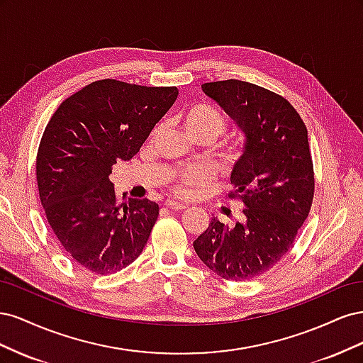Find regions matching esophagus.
Segmentation results:
<instances>
[{
	"mask_svg": "<svg viewBox=\"0 0 363 363\" xmlns=\"http://www.w3.org/2000/svg\"><path fill=\"white\" fill-rule=\"evenodd\" d=\"M167 206L169 208H172V211H184V208H188V206L186 204H180V203H174V201H168Z\"/></svg>",
	"mask_w": 363,
	"mask_h": 363,
	"instance_id": "34e87169",
	"label": "esophagus"
}]
</instances>
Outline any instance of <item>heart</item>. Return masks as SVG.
I'll return each instance as SVG.
<instances>
[{
    "instance_id": "obj_1",
    "label": "heart",
    "mask_w": 363,
    "mask_h": 363,
    "mask_svg": "<svg viewBox=\"0 0 363 363\" xmlns=\"http://www.w3.org/2000/svg\"><path fill=\"white\" fill-rule=\"evenodd\" d=\"M183 128L189 139L206 138L212 142L227 130L224 116L208 106H195L183 116ZM159 130L155 131V135ZM213 183V175L204 168H188L167 180L169 191L177 199L191 200Z\"/></svg>"
}]
</instances>
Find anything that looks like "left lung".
I'll use <instances>...</instances> for the list:
<instances>
[{
	"label": "left lung",
	"mask_w": 363,
	"mask_h": 363,
	"mask_svg": "<svg viewBox=\"0 0 363 363\" xmlns=\"http://www.w3.org/2000/svg\"><path fill=\"white\" fill-rule=\"evenodd\" d=\"M201 87L245 136L230 177V199L242 201L245 218L235 227L212 218L194 248L216 276L242 281L276 265L309 215L315 180L307 128L288 100L265 87L233 79Z\"/></svg>",
	"instance_id": "left-lung-1"
}]
</instances>
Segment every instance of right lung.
<instances>
[{"label":"right lung","instance_id":"obj_1","mask_svg":"<svg viewBox=\"0 0 363 363\" xmlns=\"http://www.w3.org/2000/svg\"><path fill=\"white\" fill-rule=\"evenodd\" d=\"M179 89L112 79L65 100L43 131L36 157L39 196L68 255L95 274L133 263L159 216L147 199L118 200L112 167L130 160L177 100Z\"/></svg>","mask_w":363,"mask_h":363}]
</instances>
